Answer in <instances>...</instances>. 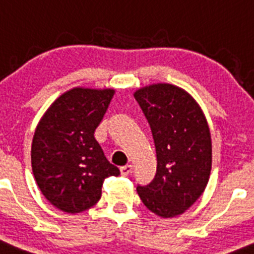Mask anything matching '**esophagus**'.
<instances>
[{
  "label": "esophagus",
  "instance_id": "1",
  "mask_svg": "<svg viewBox=\"0 0 254 254\" xmlns=\"http://www.w3.org/2000/svg\"><path fill=\"white\" fill-rule=\"evenodd\" d=\"M120 172L123 176H129V174L133 172V165H125V167H121Z\"/></svg>",
  "mask_w": 254,
  "mask_h": 254
}]
</instances>
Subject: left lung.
Segmentation results:
<instances>
[{
  "instance_id": "left-lung-1",
  "label": "left lung",
  "mask_w": 254,
  "mask_h": 254,
  "mask_svg": "<svg viewBox=\"0 0 254 254\" xmlns=\"http://www.w3.org/2000/svg\"><path fill=\"white\" fill-rule=\"evenodd\" d=\"M134 98L148 121L157 157L155 178L147 186L138 185V195L157 216H178L199 199L209 181V127L199 104L174 85H150Z\"/></svg>"
}]
</instances>
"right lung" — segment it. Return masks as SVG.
I'll use <instances>...</instances> for the list:
<instances>
[{"mask_svg": "<svg viewBox=\"0 0 254 254\" xmlns=\"http://www.w3.org/2000/svg\"><path fill=\"white\" fill-rule=\"evenodd\" d=\"M115 94L112 89L74 87L51 104L32 142V170L42 195L55 208L80 213L99 201L102 185L119 176L94 131Z\"/></svg>", "mask_w": 254, "mask_h": 254, "instance_id": "obj_1", "label": "right lung"}]
</instances>
